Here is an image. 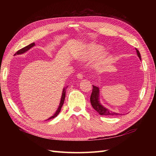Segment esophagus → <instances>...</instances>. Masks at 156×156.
<instances>
[{"label": "esophagus", "instance_id": "34e87169", "mask_svg": "<svg viewBox=\"0 0 156 156\" xmlns=\"http://www.w3.org/2000/svg\"><path fill=\"white\" fill-rule=\"evenodd\" d=\"M77 79H82L83 77V74H81V73H78V74L77 75Z\"/></svg>", "mask_w": 156, "mask_h": 156}]
</instances>
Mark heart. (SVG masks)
Segmentation results:
<instances>
[{"mask_svg": "<svg viewBox=\"0 0 156 156\" xmlns=\"http://www.w3.org/2000/svg\"><path fill=\"white\" fill-rule=\"evenodd\" d=\"M105 49L101 45L96 44H91L87 45L83 50L79 53V57L83 60L92 59L100 56L98 63L96 64L98 68H103L111 61L112 56L108 53H104Z\"/></svg>", "mask_w": 156, "mask_h": 156, "instance_id": "obj_1", "label": "heart"}]
</instances>
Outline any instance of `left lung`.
<instances>
[{
    "label": "left lung",
    "mask_w": 156,
    "mask_h": 156,
    "mask_svg": "<svg viewBox=\"0 0 156 156\" xmlns=\"http://www.w3.org/2000/svg\"><path fill=\"white\" fill-rule=\"evenodd\" d=\"M136 53L139 56L140 60L141 59L140 54L138 49H136ZM100 96V90L99 88L95 86H93L92 88V92L90 96V103L92 107L95 109L99 114L100 115H105V116H116V115H120V114L119 113H116L113 111H110L109 109H107V108L103 107L100 102L99 100V96Z\"/></svg>",
    "instance_id": "obj_1"
}]
</instances>
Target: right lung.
<instances>
[{
  "label": "right lung",
  "mask_w": 156,
  "mask_h": 156,
  "mask_svg": "<svg viewBox=\"0 0 156 156\" xmlns=\"http://www.w3.org/2000/svg\"><path fill=\"white\" fill-rule=\"evenodd\" d=\"M35 45V44L34 43H32V44H29V45H27L26 47H25V48H23L22 49H21L20 50H19L16 52V53H15V55H21V54H23L25 53V52H27V51H29L30 48H32V47H34ZM68 87H65L63 88V91H62V97H61V100H60V105H59V107L58 108V109L56 110V112L55 113V115L53 116H51L49 119L48 120H50V119H54V118H55L56 116H58V115L59 114V112L61 110V108H62L63 104H64V100H65V96H66V88Z\"/></svg>",
  "instance_id": "obj_1"
}]
</instances>
